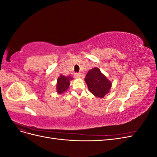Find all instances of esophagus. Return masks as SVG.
I'll list each match as a JSON object with an SVG mask.
<instances>
[{
	"label": "esophagus",
	"instance_id": "esophagus-1",
	"mask_svg": "<svg viewBox=\"0 0 157 157\" xmlns=\"http://www.w3.org/2000/svg\"><path fill=\"white\" fill-rule=\"evenodd\" d=\"M74 76H75V78H80V77H81V74H80V73H75Z\"/></svg>",
	"mask_w": 157,
	"mask_h": 157
}]
</instances>
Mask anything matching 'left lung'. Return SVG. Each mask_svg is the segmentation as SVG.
I'll list each match as a JSON object with an SVG mask.
<instances>
[{
  "instance_id": "1",
  "label": "left lung",
  "mask_w": 157,
  "mask_h": 157,
  "mask_svg": "<svg viewBox=\"0 0 157 157\" xmlns=\"http://www.w3.org/2000/svg\"><path fill=\"white\" fill-rule=\"evenodd\" d=\"M84 80L89 91L94 96L99 98H104L106 94L110 92L112 86L111 81L98 67L89 70Z\"/></svg>"
}]
</instances>
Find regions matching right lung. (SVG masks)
Returning a JSON list of instances; mask_svg holds the SVG:
<instances>
[{"instance_id": "1", "label": "right lung", "mask_w": 157, "mask_h": 157, "mask_svg": "<svg viewBox=\"0 0 157 157\" xmlns=\"http://www.w3.org/2000/svg\"><path fill=\"white\" fill-rule=\"evenodd\" d=\"M73 80L72 76L67 75L64 76L61 75L57 80L56 84V91L58 94L64 93L68 90L71 81Z\"/></svg>"}]
</instances>
